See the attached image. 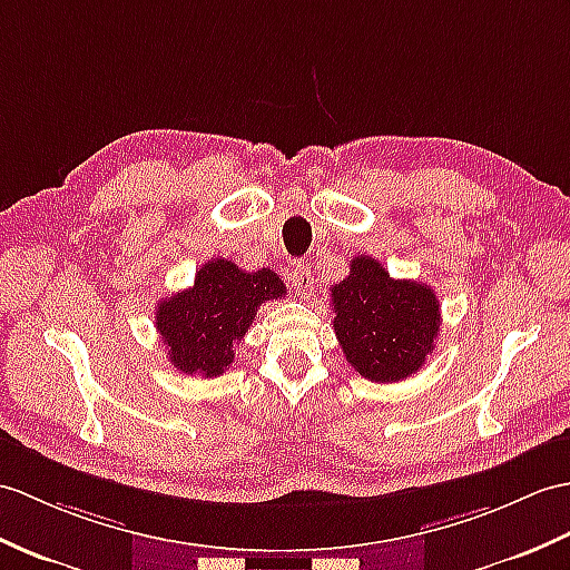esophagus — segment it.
Segmentation results:
<instances>
[{
  "instance_id": "1",
  "label": "esophagus",
  "mask_w": 570,
  "mask_h": 570,
  "mask_svg": "<svg viewBox=\"0 0 570 570\" xmlns=\"http://www.w3.org/2000/svg\"><path fill=\"white\" fill-rule=\"evenodd\" d=\"M288 284L301 298H311L313 291H315L311 267H306V264H294V267H291V272H288Z\"/></svg>"
}]
</instances>
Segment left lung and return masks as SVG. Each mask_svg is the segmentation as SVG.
Listing matches in <instances>:
<instances>
[{
	"instance_id": "8db88e82",
	"label": "left lung",
	"mask_w": 570,
	"mask_h": 570,
	"mask_svg": "<svg viewBox=\"0 0 570 570\" xmlns=\"http://www.w3.org/2000/svg\"><path fill=\"white\" fill-rule=\"evenodd\" d=\"M330 296L342 352L364 379L403 381L432 354L442 321L428 284L393 279L374 257L360 255Z\"/></svg>"
}]
</instances>
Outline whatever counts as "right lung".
<instances>
[{"mask_svg":"<svg viewBox=\"0 0 570 570\" xmlns=\"http://www.w3.org/2000/svg\"><path fill=\"white\" fill-rule=\"evenodd\" d=\"M286 294L272 269L243 272L230 259H208L194 286L160 301L155 327L169 362L181 374L220 376L235 360V345L253 325L262 303Z\"/></svg>","mask_w":570,"mask_h":570,"instance_id":"right-lung-1","label":"right lung"}]
</instances>
